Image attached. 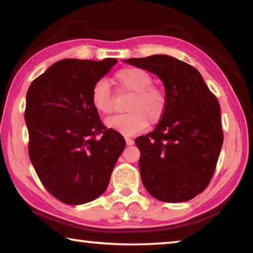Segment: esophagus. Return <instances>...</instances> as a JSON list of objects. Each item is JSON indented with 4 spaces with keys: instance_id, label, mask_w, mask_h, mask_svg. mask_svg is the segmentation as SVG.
I'll list each match as a JSON object with an SVG mask.
<instances>
[{
    "instance_id": "esophagus-1",
    "label": "esophagus",
    "mask_w": 253,
    "mask_h": 253,
    "mask_svg": "<svg viewBox=\"0 0 253 253\" xmlns=\"http://www.w3.org/2000/svg\"><path fill=\"white\" fill-rule=\"evenodd\" d=\"M126 144H127V146H131L132 144H134V140H132L131 138H129V137H126Z\"/></svg>"
}]
</instances>
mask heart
<instances>
[{"mask_svg":"<svg viewBox=\"0 0 253 253\" xmlns=\"http://www.w3.org/2000/svg\"><path fill=\"white\" fill-rule=\"evenodd\" d=\"M114 83L132 95L127 105L129 113L107 119V127L122 135L131 136L145 129L148 123L161 122L168 107V97L162 88L153 84V78L148 72L134 67L124 68L116 72ZM90 100L97 113L101 115L113 113V96L105 80H99L93 84Z\"/></svg>","mask_w":253,"mask_h":253,"instance_id":"obj_1","label":"heart"}]
</instances>
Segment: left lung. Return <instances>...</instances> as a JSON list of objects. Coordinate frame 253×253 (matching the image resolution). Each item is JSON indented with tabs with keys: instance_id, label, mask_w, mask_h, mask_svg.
Returning <instances> with one entry per match:
<instances>
[{
	"instance_id": "8db88e82",
	"label": "left lung",
	"mask_w": 253,
	"mask_h": 253,
	"mask_svg": "<svg viewBox=\"0 0 253 253\" xmlns=\"http://www.w3.org/2000/svg\"><path fill=\"white\" fill-rule=\"evenodd\" d=\"M124 62L156 75L168 97L155 129L135 140L144 186L162 202L192 200L209 185L223 144L219 101L194 67L170 55Z\"/></svg>"
}]
</instances>
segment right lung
I'll return each mask as SVG.
<instances>
[{"instance_id": "add662e5", "label": "right lung", "mask_w": 253, "mask_h": 253, "mask_svg": "<svg viewBox=\"0 0 253 253\" xmlns=\"http://www.w3.org/2000/svg\"><path fill=\"white\" fill-rule=\"evenodd\" d=\"M117 62L60 60L28 89L30 160L49 193L66 204H84L104 193L126 146L118 131L104 126L90 100L93 84Z\"/></svg>"}]
</instances>
